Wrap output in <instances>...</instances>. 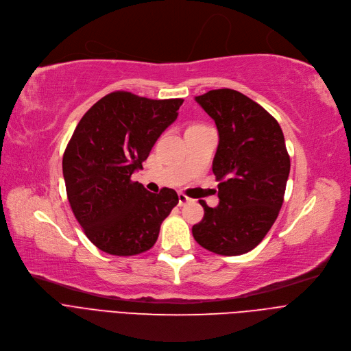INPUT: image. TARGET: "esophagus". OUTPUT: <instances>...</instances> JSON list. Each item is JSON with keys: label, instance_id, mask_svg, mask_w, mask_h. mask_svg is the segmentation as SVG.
<instances>
[{"label": "esophagus", "instance_id": "obj_1", "mask_svg": "<svg viewBox=\"0 0 351 351\" xmlns=\"http://www.w3.org/2000/svg\"><path fill=\"white\" fill-rule=\"evenodd\" d=\"M192 199L191 197H188L185 193H179V206H183V205H186V204H189Z\"/></svg>", "mask_w": 351, "mask_h": 351}]
</instances>
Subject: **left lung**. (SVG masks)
<instances>
[{"label": "left lung", "mask_w": 351, "mask_h": 351, "mask_svg": "<svg viewBox=\"0 0 351 351\" xmlns=\"http://www.w3.org/2000/svg\"><path fill=\"white\" fill-rule=\"evenodd\" d=\"M195 101L215 121L219 145L212 171L219 205L192 228L195 241L213 253L237 256L254 249L278 219L290 172L279 122L234 89H213Z\"/></svg>", "instance_id": "8db88e82"}]
</instances>
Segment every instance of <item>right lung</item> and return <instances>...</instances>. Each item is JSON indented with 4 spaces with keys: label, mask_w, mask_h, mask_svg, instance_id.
I'll use <instances>...</instances> for the list:
<instances>
[{
    "label": "right lung",
    "mask_w": 351,
    "mask_h": 351,
    "mask_svg": "<svg viewBox=\"0 0 351 351\" xmlns=\"http://www.w3.org/2000/svg\"><path fill=\"white\" fill-rule=\"evenodd\" d=\"M183 99H149L115 90L92 105L62 158L71 209L86 237L115 256L149 250L160 225L178 205L173 189L152 193L131 179Z\"/></svg>",
    "instance_id": "1"
}]
</instances>
